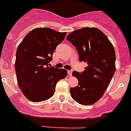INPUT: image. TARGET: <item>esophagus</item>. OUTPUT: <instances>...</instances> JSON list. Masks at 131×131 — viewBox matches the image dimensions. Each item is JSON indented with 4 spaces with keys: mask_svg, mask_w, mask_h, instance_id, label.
Segmentation results:
<instances>
[{
    "mask_svg": "<svg viewBox=\"0 0 131 131\" xmlns=\"http://www.w3.org/2000/svg\"><path fill=\"white\" fill-rule=\"evenodd\" d=\"M67 72H68V74H69V76L72 75V70H69V71H68Z\"/></svg>",
    "mask_w": 131,
    "mask_h": 131,
    "instance_id": "esophagus-1",
    "label": "esophagus"
}]
</instances>
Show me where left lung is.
<instances>
[{"label": "left lung", "mask_w": 131, "mask_h": 131, "mask_svg": "<svg viewBox=\"0 0 131 131\" xmlns=\"http://www.w3.org/2000/svg\"><path fill=\"white\" fill-rule=\"evenodd\" d=\"M67 39L76 47L80 61L88 64L81 73L72 72L79 84L70 89L71 95L81 105H93L103 96L115 74V49L108 37L94 27L74 30Z\"/></svg>", "instance_id": "1"}]
</instances>
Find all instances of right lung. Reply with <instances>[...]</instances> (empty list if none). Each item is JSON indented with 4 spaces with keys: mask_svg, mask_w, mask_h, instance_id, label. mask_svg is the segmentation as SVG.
Instances as JSON below:
<instances>
[{
    "mask_svg": "<svg viewBox=\"0 0 131 131\" xmlns=\"http://www.w3.org/2000/svg\"><path fill=\"white\" fill-rule=\"evenodd\" d=\"M66 35L49 28H34L18 45L15 60L16 79L22 93L30 101L50 99L57 82L67 75L65 69L49 67L54 51Z\"/></svg>",
    "mask_w": 131,
    "mask_h": 131,
    "instance_id": "1",
    "label": "right lung"
}]
</instances>
